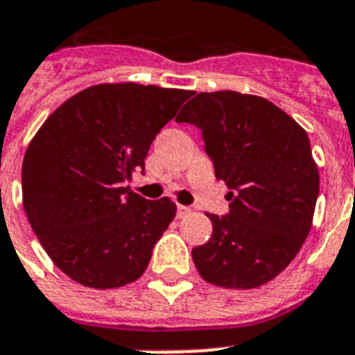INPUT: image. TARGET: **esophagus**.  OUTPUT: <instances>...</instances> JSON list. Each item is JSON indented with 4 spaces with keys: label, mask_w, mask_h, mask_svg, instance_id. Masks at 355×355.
Listing matches in <instances>:
<instances>
[{
    "label": "esophagus",
    "mask_w": 355,
    "mask_h": 355,
    "mask_svg": "<svg viewBox=\"0 0 355 355\" xmlns=\"http://www.w3.org/2000/svg\"><path fill=\"white\" fill-rule=\"evenodd\" d=\"M189 211H191V208H189V206L177 205V216H178V217H184V216H188Z\"/></svg>",
    "instance_id": "34e87169"
}]
</instances>
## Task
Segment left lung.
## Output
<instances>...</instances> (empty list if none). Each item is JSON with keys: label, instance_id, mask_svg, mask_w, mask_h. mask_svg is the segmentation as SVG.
I'll return each instance as SVG.
<instances>
[{"label": "left lung", "instance_id": "obj_1", "mask_svg": "<svg viewBox=\"0 0 355 355\" xmlns=\"http://www.w3.org/2000/svg\"><path fill=\"white\" fill-rule=\"evenodd\" d=\"M177 121L202 130L232 200L227 216L206 214L214 232L191 250L195 267L214 286H263L291 263L311 230L319 169L308 134L263 97L232 90L197 94Z\"/></svg>", "mask_w": 355, "mask_h": 355}]
</instances>
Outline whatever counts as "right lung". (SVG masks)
<instances>
[{"label":"right lung","instance_id":"obj_1","mask_svg":"<svg viewBox=\"0 0 355 355\" xmlns=\"http://www.w3.org/2000/svg\"><path fill=\"white\" fill-rule=\"evenodd\" d=\"M191 90L118 83L75 94L44 121L25 150L24 208L53 263L80 286L138 280L177 205L125 186L145 169L160 128Z\"/></svg>","mask_w":355,"mask_h":355}]
</instances>
